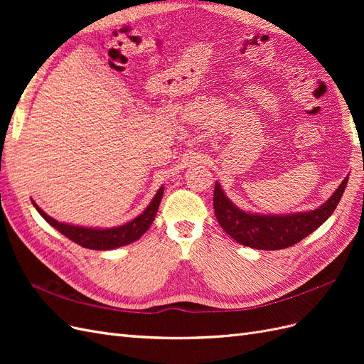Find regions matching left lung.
Instances as JSON below:
<instances>
[{"label":"left lung","mask_w":364,"mask_h":364,"mask_svg":"<svg viewBox=\"0 0 364 364\" xmlns=\"http://www.w3.org/2000/svg\"><path fill=\"white\" fill-rule=\"evenodd\" d=\"M348 176L329 199L314 211L285 215L252 214L230 202L218 182L214 186V211L220 226L237 243L259 250H278L299 243L323 225L345 193Z\"/></svg>","instance_id":"8db88e82"}]
</instances>
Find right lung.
I'll return each instance as SVG.
<instances>
[{"instance_id":"1","label":"right lung","mask_w":364,"mask_h":364,"mask_svg":"<svg viewBox=\"0 0 364 364\" xmlns=\"http://www.w3.org/2000/svg\"><path fill=\"white\" fill-rule=\"evenodd\" d=\"M164 194V186L158 190L156 196L153 197L150 205L144 209V213L139 214L132 222L117 226V228H107V229H97V228H85V226H74L68 223H60L54 220L48 214H46L42 209L31 200L33 206L38 209V213L47 220V222L58 229L62 235L70 238L74 243L82 247L92 249V250H111L115 247H121L134 243L141 235L147 232V229L151 226L153 220L156 217L158 208Z\"/></svg>"}]
</instances>
